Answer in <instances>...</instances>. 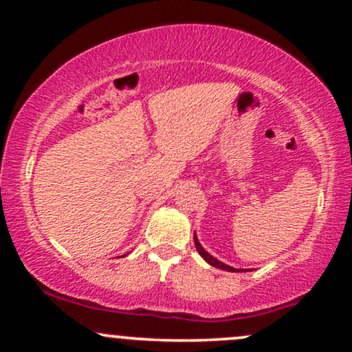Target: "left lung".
Wrapping results in <instances>:
<instances>
[{
	"label": "left lung",
	"instance_id": "obj_1",
	"mask_svg": "<svg viewBox=\"0 0 352 352\" xmlns=\"http://www.w3.org/2000/svg\"><path fill=\"white\" fill-rule=\"evenodd\" d=\"M194 242H195V247H197V252L200 253V256L205 259L206 263L208 264H211V266H214V267H218V269H224V271H230V272H237V269H234V267H230V266H228V264H224V263H221V261H218V259L216 258H213L211 256L210 253H206L205 250H204V247H201L200 245V242L199 240H197V237L194 235Z\"/></svg>",
	"mask_w": 352,
	"mask_h": 352
}]
</instances>
